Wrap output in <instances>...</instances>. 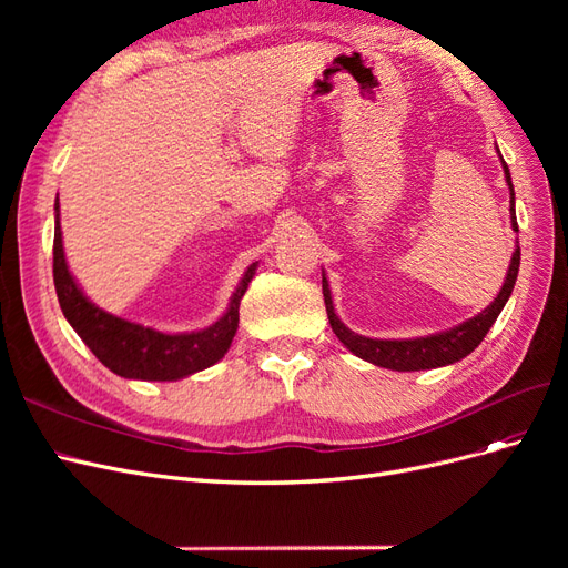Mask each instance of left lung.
Segmentation results:
<instances>
[{
    "label": "left lung",
    "instance_id": "obj_1",
    "mask_svg": "<svg viewBox=\"0 0 568 568\" xmlns=\"http://www.w3.org/2000/svg\"><path fill=\"white\" fill-rule=\"evenodd\" d=\"M497 153H500V149H497ZM500 161H503V156H500ZM503 170H505V180L509 186L511 227H514V232H519L517 211H514L511 175H509V168L505 161H503ZM519 263H521V248L517 242V248H514V253H511V263L507 270L505 284L500 288V294L495 296V301L488 307H484L478 315H474L471 320L453 326V329L438 332V334H428V336H419V338H369V336L351 332L348 326L338 320V315L334 311L332 288L322 272V294H324L326 315H329L332 329L343 346H346L353 355L367 359V363H372L376 367H386V369H395V372H419V369L445 367V365L459 363L462 357H467L478 346V343L486 338L497 315L503 313L505 303L509 301L514 284H517Z\"/></svg>",
    "mask_w": 568,
    "mask_h": 568
}]
</instances>
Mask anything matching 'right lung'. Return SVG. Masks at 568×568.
Listing matches in <instances>:
<instances>
[{"instance_id": "1", "label": "right lung", "mask_w": 568, "mask_h": 568, "mask_svg": "<svg viewBox=\"0 0 568 568\" xmlns=\"http://www.w3.org/2000/svg\"><path fill=\"white\" fill-rule=\"evenodd\" d=\"M57 227H54V286L63 317L73 326L101 365L125 379L140 382H178L189 374H196L215 365L225 357L239 326V303L257 270V263L248 265L242 282L230 298V307L215 324L199 332L165 334L151 326L128 322L101 311L82 294L75 277L68 270L63 255L61 222H59V196L54 203Z\"/></svg>"}]
</instances>
